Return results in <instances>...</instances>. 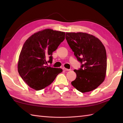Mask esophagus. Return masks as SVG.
Returning a JSON list of instances; mask_svg holds the SVG:
<instances>
[{
	"label": "esophagus",
	"mask_w": 123,
	"mask_h": 123,
	"mask_svg": "<svg viewBox=\"0 0 123 123\" xmlns=\"http://www.w3.org/2000/svg\"><path fill=\"white\" fill-rule=\"evenodd\" d=\"M63 70H64V71H70V69H66L65 68H63Z\"/></svg>",
	"instance_id": "1"
}]
</instances>
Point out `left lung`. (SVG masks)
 <instances>
[{"label": "left lung", "instance_id": "1", "mask_svg": "<svg viewBox=\"0 0 123 123\" xmlns=\"http://www.w3.org/2000/svg\"><path fill=\"white\" fill-rule=\"evenodd\" d=\"M66 38L77 60L82 63L79 70H74L77 77L72 85L82 93L93 90L106 77L105 46L97 37L87 33L67 32Z\"/></svg>", "mask_w": 123, "mask_h": 123}]
</instances>
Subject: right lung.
<instances>
[{"label": "right lung", "mask_w": 123, "mask_h": 123, "mask_svg": "<svg viewBox=\"0 0 123 123\" xmlns=\"http://www.w3.org/2000/svg\"><path fill=\"white\" fill-rule=\"evenodd\" d=\"M65 32L47 28L35 33L23 45L18 61V71L25 82L40 90L53 82L62 72L60 68L48 67L52 63V53L65 38ZM49 59V61L47 59Z\"/></svg>", "instance_id": "right-lung-1"}]
</instances>
